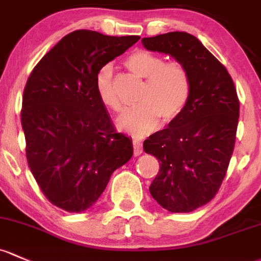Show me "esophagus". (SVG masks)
Wrapping results in <instances>:
<instances>
[{
  "label": "esophagus",
  "mask_w": 261,
  "mask_h": 261,
  "mask_svg": "<svg viewBox=\"0 0 261 261\" xmlns=\"http://www.w3.org/2000/svg\"><path fill=\"white\" fill-rule=\"evenodd\" d=\"M133 145H134V155L139 156L140 153L142 152V145L140 140H133Z\"/></svg>",
  "instance_id": "1"
}]
</instances>
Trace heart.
<instances>
[{"instance_id":"heart-1","label":"heart","mask_w":261,"mask_h":261,"mask_svg":"<svg viewBox=\"0 0 261 261\" xmlns=\"http://www.w3.org/2000/svg\"><path fill=\"white\" fill-rule=\"evenodd\" d=\"M125 66L145 79L141 103L125 109L116 119L117 127L134 136H144L158 127L160 117L171 122L180 116L190 96V77L180 62H165L160 55L140 50L125 60ZM95 89L101 102L114 111L121 108L114 80V68L103 65L95 77Z\"/></svg>"}]
</instances>
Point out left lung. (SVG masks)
Here are the masks:
<instances>
[{
    "label": "left lung",
    "instance_id": "1",
    "mask_svg": "<svg viewBox=\"0 0 261 261\" xmlns=\"http://www.w3.org/2000/svg\"><path fill=\"white\" fill-rule=\"evenodd\" d=\"M141 43L174 57L190 77L180 116L144 141V151L160 163L151 196L171 213H190L216 195L226 175L239 121L237 90L225 66L188 32L145 37Z\"/></svg>",
    "mask_w": 261,
    "mask_h": 261
}]
</instances>
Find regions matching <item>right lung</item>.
<instances>
[{"label": "right lung", "mask_w": 261, "mask_h": 261, "mask_svg": "<svg viewBox=\"0 0 261 261\" xmlns=\"http://www.w3.org/2000/svg\"><path fill=\"white\" fill-rule=\"evenodd\" d=\"M139 38L73 31L41 59L27 80L21 110L27 163L42 193L60 209L91 207L112 172L133 156V140L115 133L95 77Z\"/></svg>", "instance_id": "right-lung-1"}]
</instances>
